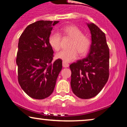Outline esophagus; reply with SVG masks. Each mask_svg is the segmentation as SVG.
Returning a JSON list of instances; mask_svg holds the SVG:
<instances>
[{
	"label": "esophagus",
	"mask_w": 127,
	"mask_h": 127,
	"mask_svg": "<svg viewBox=\"0 0 127 127\" xmlns=\"http://www.w3.org/2000/svg\"><path fill=\"white\" fill-rule=\"evenodd\" d=\"M68 66H69V65H68L67 63H65L64 62H63V67L67 68L68 67Z\"/></svg>",
	"instance_id": "1"
}]
</instances>
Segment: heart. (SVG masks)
Returning a JSON list of instances; mask_svg holds the SVG:
<instances>
[{
	"mask_svg": "<svg viewBox=\"0 0 127 127\" xmlns=\"http://www.w3.org/2000/svg\"><path fill=\"white\" fill-rule=\"evenodd\" d=\"M62 33L65 37L72 39L68 45L69 49L63 50L55 55L57 59L62 60L64 63L73 62L76 59L78 53L81 56H84L90 49V42L88 36L83 34L82 30L75 26H67L64 27ZM49 44L55 51H58L61 47L62 37L59 33H52L48 38Z\"/></svg>",
	"mask_w": 127,
	"mask_h": 127,
	"instance_id": "b5f03b06",
	"label": "heart"
}]
</instances>
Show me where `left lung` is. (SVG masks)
Wrapping results in <instances>:
<instances>
[{"mask_svg": "<svg viewBox=\"0 0 127 127\" xmlns=\"http://www.w3.org/2000/svg\"><path fill=\"white\" fill-rule=\"evenodd\" d=\"M91 34L90 52L85 59L70 65L71 88L77 97H95L107 83L109 73V49L105 34L94 23H87Z\"/></svg>", "mask_w": 127, "mask_h": 127, "instance_id": "1", "label": "left lung"}]
</instances>
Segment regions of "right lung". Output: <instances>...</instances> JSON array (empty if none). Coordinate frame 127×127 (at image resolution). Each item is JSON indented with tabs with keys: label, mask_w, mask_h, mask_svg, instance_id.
<instances>
[{
	"label": "right lung",
	"mask_w": 127,
	"mask_h": 127,
	"mask_svg": "<svg viewBox=\"0 0 127 127\" xmlns=\"http://www.w3.org/2000/svg\"><path fill=\"white\" fill-rule=\"evenodd\" d=\"M55 21H37L25 29L19 39L16 63L18 80L26 94L34 99L49 97L62 69V60L52 63L53 49L48 42Z\"/></svg>",
	"instance_id": "add662e5"
}]
</instances>
